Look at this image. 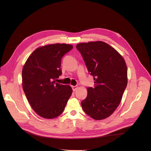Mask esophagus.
Wrapping results in <instances>:
<instances>
[{
  "mask_svg": "<svg viewBox=\"0 0 151 151\" xmlns=\"http://www.w3.org/2000/svg\"><path fill=\"white\" fill-rule=\"evenodd\" d=\"M72 88L73 91H76V90L78 89V86H72Z\"/></svg>",
  "mask_w": 151,
  "mask_h": 151,
  "instance_id": "1",
  "label": "esophagus"
}]
</instances>
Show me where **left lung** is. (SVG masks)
Listing matches in <instances>:
<instances>
[{
  "label": "left lung",
  "instance_id": "8db88e82",
  "mask_svg": "<svg viewBox=\"0 0 151 151\" xmlns=\"http://www.w3.org/2000/svg\"><path fill=\"white\" fill-rule=\"evenodd\" d=\"M88 71L94 77V87L87 88L81 102L84 111L100 120L110 116L119 105L128 83L124 58L108 44L97 41L76 45Z\"/></svg>",
  "mask_w": 151,
  "mask_h": 151
}]
</instances>
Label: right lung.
<instances>
[{
	"label": "right lung",
	"instance_id": "right-lung-1",
	"mask_svg": "<svg viewBox=\"0 0 151 151\" xmlns=\"http://www.w3.org/2000/svg\"><path fill=\"white\" fill-rule=\"evenodd\" d=\"M72 48V45L64 43L39 47L23 65L22 87L31 107L40 117L51 119L59 116L71 96V87L55 83V80L62 73V57Z\"/></svg>",
	"mask_w": 151,
	"mask_h": 151
}]
</instances>
